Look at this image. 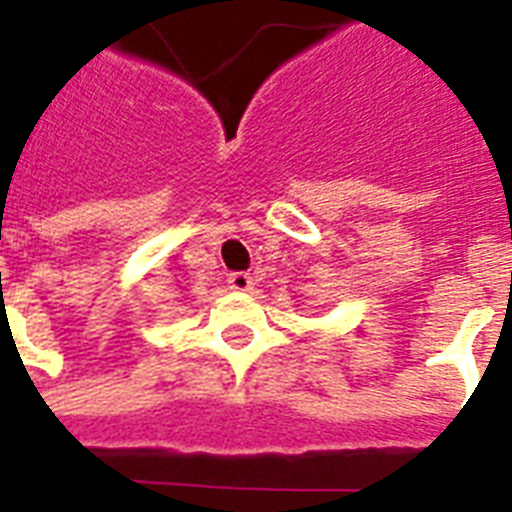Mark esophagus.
<instances>
[{
  "label": "esophagus",
  "mask_w": 512,
  "mask_h": 512,
  "mask_svg": "<svg viewBox=\"0 0 512 512\" xmlns=\"http://www.w3.org/2000/svg\"><path fill=\"white\" fill-rule=\"evenodd\" d=\"M228 287L236 289V292H247V289H252V276L244 271H233L228 276Z\"/></svg>",
  "instance_id": "esophagus-1"
}]
</instances>
